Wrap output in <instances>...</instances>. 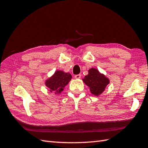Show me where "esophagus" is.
<instances>
[{"instance_id": "obj_1", "label": "esophagus", "mask_w": 148, "mask_h": 148, "mask_svg": "<svg viewBox=\"0 0 148 148\" xmlns=\"http://www.w3.org/2000/svg\"><path fill=\"white\" fill-rule=\"evenodd\" d=\"M74 77H75V79H80V78H81V74H77V75H75Z\"/></svg>"}]
</instances>
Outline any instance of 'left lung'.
Returning a JSON list of instances; mask_svg holds the SVG:
<instances>
[{
    "label": "left lung",
    "mask_w": 148,
    "mask_h": 148,
    "mask_svg": "<svg viewBox=\"0 0 148 148\" xmlns=\"http://www.w3.org/2000/svg\"><path fill=\"white\" fill-rule=\"evenodd\" d=\"M83 81L90 88V92L95 96L100 95L110 82L109 78L95 68L89 69L88 74L85 76Z\"/></svg>",
    "instance_id": "1"
}]
</instances>
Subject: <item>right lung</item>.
<instances>
[{
  "mask_svg": "<svg viewBox=\"0 0 148 148\" xmlns=\"http://www.w3.org/2000/svg\"><path fill=\"white\" fill-rule=\"evenodd\" d=\"M71 79L72 76L69 72L56 71L52 76L46 80L45 85L48 88L49 92L60 94Z\"/></svg>",
  "mask_w": 148,
  "mask_h": 148,
  "instance_id": "right-lung-1",
  "label": "right lung"
}]
</instances>
